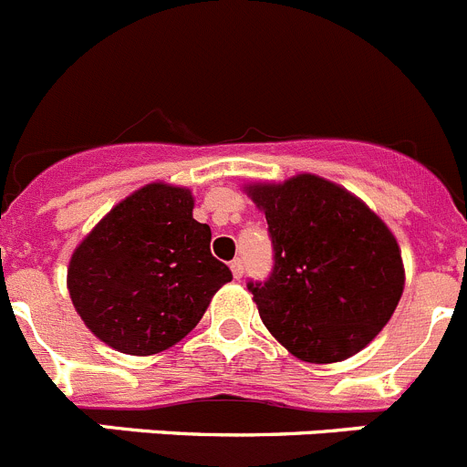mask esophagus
<instances>
[{"instance_id":"obj_1","label":"esophagus","mask_w":467,"mask_h":467,"mask_svg":"<svg viewBox=\"0 0 467 467\" xmlns=\"http://www.w3.org/2000/svg\"><path fill=\"white\" fill-rule=\"evenodd\" d=\"M243 271H245V268H243L241 259H234V262H231V273H234V277H236V280H241Z\"/></svg>"}]
</instances>
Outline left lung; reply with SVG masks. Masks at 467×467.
Instances as JSON below:
<instances>
[{
  "label": "left lung",
  "instance_id": "obj_1",
  "mask_svg": "<svg viewBox=\"0 0 467 467\" xmlns=\"http://www.w3.org/2000/svg\"><path fill=\"white\" fill-rule=\"evenodd\" d=\"M273 241V273L250 282L264 327L296 358L336 363L361 352L403 296L400 247L358 196L312 173L250 182Z\"/></svg>",
  "mask_w": 467,
  "mask_h": 467
}]
</instances>
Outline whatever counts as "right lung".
Returning a JSON list of instances; mask_svg holds the SVG:
<instances>
[{
  "label": "right lung",
  "instance_id": "1",
  "mask_svg": "<svg viewBox=\"0 0 467 467\" xmlns=\"http://www.w3.org/2000/svg\"><path fill=\"white\" fill-rule=\"evenodd\" d=\"M187 187L150 182L119 201L71 254L68 296L85 327L122 354L181 342L231 271L211 254V226Z\"/></svg>",
  "mask_w": 467,
  "mask_h": 467
}]
</instances>
